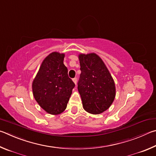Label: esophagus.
Masks as SVG:
<instances>
[{
    "label": "esophagus",
    "instance_id": "1",
    "mask_svg": "<svg viewBox=\"0 0 156 156\" xmlns=\"http://www.w3.org/2000/svg\"><path fill=\"white\" fill-rule=\"evenodd\" d=\"M73 82L76 84V81H77V78H76V77L73 78Z\"/></svg>",
    "mask_w": 156,
    "mask_h": 156
}]
</instances>
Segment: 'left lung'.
<instances>
[{
	"instance_id": "obj_1",
	"label": "left lung",
	"mask_w": 156,
	"mask_h": 156,
	"mask_svg": "<svg viewBox=\"0 0 156 156\" xmlns=\"http://www.w3.org/2000/svg\"><path fill=\"white\" fill-rule=\"evenodd\" d=\"M81 74L77 83L84 110L98 114L110 108L116 94L115 85L102 59L94 53L79 56Z\"/></svg>"
}]
</instances>
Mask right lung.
Returning a JSON list of instances; mask_svg holds the SVG:
<instances>
[{
    "mask_svg": "<svg viewBox=\"0 0 156 156\" xmlns=\"http://www.w3.org/2000/svg\"><path fill=\"white\" fill-rule=\"evenodd\" d=\"M64 54L51 53L44 60L32 85L35 99L46 112L59 114L66 108L75 84L64 64Z\"/></svg>",
    "mask_w": 156,
    "mask_h": 156,
    "instance_id": "obj_1",
    "label": "right lung"
}]
</instances>
